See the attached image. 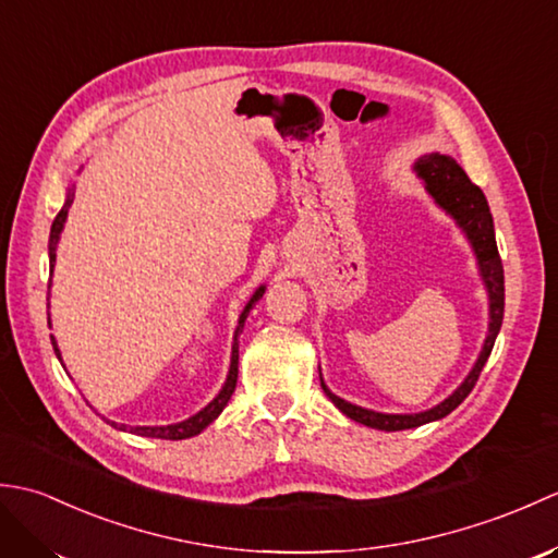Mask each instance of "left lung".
I'll return each mask as SVG.
<instances>
[{"instance_id": "left-lung-1", "label": "left lung", "mask_w": 558, "mask_h": 558, "mask_svg": "<svg viewBox=\"0 0 558 558\" xmlns=\"http://www.w3.org/2000/svg\"><path fill=\"white\" fill-rule=\"evenodd\" d=\"M414 172H417V177L424 182V189L432 194L436 204L441 206L448 216L460 225L462 232L468 234L472 248H475L480 276L489 292V333H487V340H484L480 357H477L475 366H472V372L468 374L465 381H462L453 390V393H450L444 402H438V405L432 410L414 412V414L374 412V410H366L360 405H352V402L338 398L336 393H330L328 386L322 381L324 393L330 398V402H333V405L342 414H348L350 420L360 422L364 426H372V429H381V432L414 429V426L441 420V417H446V414L453 412L460 402L470 396V390L475 388L484 364H487L489 354H492L494 340L501 330V322H504V266H501L499 248H496L494 220L489 213V204H487V198H484L482 189L470 182L465 170H462L453 158L438 156V153H432V156H422L417 162H414Z\"/></svg>"}]
</instances>
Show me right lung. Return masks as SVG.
<instances>
[{"label": "right lung", "instance_id": "add662e5", "mask_svg": "<svg viewBox=\"0 0 558 558\" xmlns=\"http://www.w3.org/2000/svg\"><path fill=\"white\" fill-rule=\"evenodd\" d=\"M71 204H74V186H71L69 192H66L64 206H62V210L57 213V218H54V222H52L50 246H47V248H50V268H54L57 242H59V234H62V230H64V222H66ZM264 292H266V288L260 286V288L252 294V300H248V304L244 306V312H242V316H240V326H236V330H234V342H232V357H230L228 378H225V386L220 388V393H218L216 398H213L204 410H198V412L194 414V417H189V420H184V422L165 424V426H126V424H114V422H112V426H120L122 432H132V434L148 436V438H168V441H180V438H192V436L204 432L206 426L222 412V408L228 405V400H230L232 393H234V386H236V364H240V342H236V336L242 333V328H244V322H246L248 312H252V306H254L260 298H264ZM47 324H50V316H47ZM52 348H54V352H57L59 362H62V354H59V348H57L54 338H52Z\"/></svg>", "mask_w": 558, "mask_h": 558}]
</instances>
